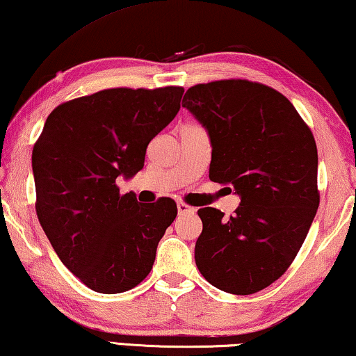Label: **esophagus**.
I'll return each instance as SVG.
<instances>
[{
	"label": "esophagus",
	"mask_w": 356,
	"mask_h": 356,
	"mask_svg": "<svg viewBox=\"0 0 356 356\" xmlns=\"http://www.w3.org/2000/svg\"><path fill=\"white\" fill-rule=\"evenodd\" d=\"M177 211H179V214H195L196 212L193 206L184 203V201H179L177 203Z\"/></svg>",
	"instance_id": "obj_1"
}]
</instances>
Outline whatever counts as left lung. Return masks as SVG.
I'll list each match as a JSON object with an SVG mask.
<instances>
[{
    "label": "left lung",
    "instance_id": "1",
    "mask_svg": "<svg viewBox=\"0 0 356 356\" xmlns=\"http://www.w3.org/2000/svg\"><path fill=\"white\" fill-rule=\"evenodd\" d=\"M182 107L209 132V179L241 196L229 219L198 209L196 267L225 293H259L293 264L320 204L314 134L283 94L248 79L195 84Z\"/></svg>",
    "mask_w": 356,
    "mask_h": 356
}]
</instances>
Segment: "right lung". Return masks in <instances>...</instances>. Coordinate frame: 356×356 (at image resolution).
Listing matches in <instances>:
<instances>
[{"mask_svg": "<svg viewBox=\"0 0 356 356\" xmlns=\"http://www.w3.org/2000/svg\"><path fill=\"white\" fill-rule=\"evenodd\" d=\"M184 88H111L51 111L33 145L36 216L62 264L89 289L118 294L150 273L177 216L139 204L116 179L144 168L147 145L177 115Z\"/></svg>", "mask_w": 356, "mask_h": 356, "instance_id": "add662e5", "label": "right lung"}]
</instances>
